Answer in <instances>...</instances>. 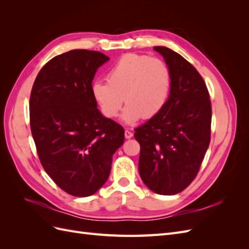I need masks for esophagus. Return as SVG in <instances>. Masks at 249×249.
Wrapping results in <instances>:
<instances>
[{
	"label": "esophagus",
	"mask_w": 249,
	"mask_h": 249,
	"mask_svg": "<svg viewBox=\"0 0 249 249\" xmlns=\"http://www.w3.org/2000/svg\"><path fill=\"white\" fill-rule=\"evenodd\" d=\"M124 137H125L126 139L132 138V137H133V133H132L131 131H129V130H125V131H124Z\"/></svg>",
	"instance_id": "1"
}]
</instances>
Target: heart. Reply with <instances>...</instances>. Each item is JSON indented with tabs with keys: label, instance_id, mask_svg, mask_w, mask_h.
<instances>
[{
	"label": "heart",
	"instance_id": "heart-1",
	"mask_svg": "<svg viewBox=\"0 0 249 249\" xmlns=\"http://www.w3.org/2000/svg\"><path fill=\"white\" fill-rule=\"evenodd\" d=\"M108 82L96 81L92 94L103 114L113 118L127 105L123 118L134 124L157 115L167 103L171 88V72L162 59L146 55L126 54L113 65Z\"/></svg>",
	"mask_w": 249,
	"mask_h": 249
}]
</instances>
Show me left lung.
<instances>
[{
	"label": "left lung",
	"mask_w": 249,
	"mask_h": 249,
	"mask_svg": "<svg viewBox=\"0 0 249 249\" xmlns=\"http://www.w3.org/2000/svg\"><path fill=\"white\" fill-rule=\"evenodd\" d=\"M171 72L164 108L135 129L140 144L139 173L150 190L182 192L197 176L211 140L210 94L196 69L175 51L155 47Z\"/></svg>",
	"instance_id": "1"
}]
</instances>
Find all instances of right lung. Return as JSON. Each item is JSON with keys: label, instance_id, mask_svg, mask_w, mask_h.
I'll use <instances>...</instances> for the list:
<instances>
[{"label": "right lung", "instance_id": "right-lung-1", "mask_svg": "<svg viewBox=\"0 0 249 249\" xmlns=\"http://www.w3.org/2000/svg\"><path fill=\"white\" fill-rule=\"evenodd\" d=\"M101 52L71 50L51 59L37 74L30 96V126L43 169L73 196L94 194L106 183L112 156L124 130L104 117L92 94Z\"/></svg>", "mask_w": 249, "mask_h": 249}]
</instances>
